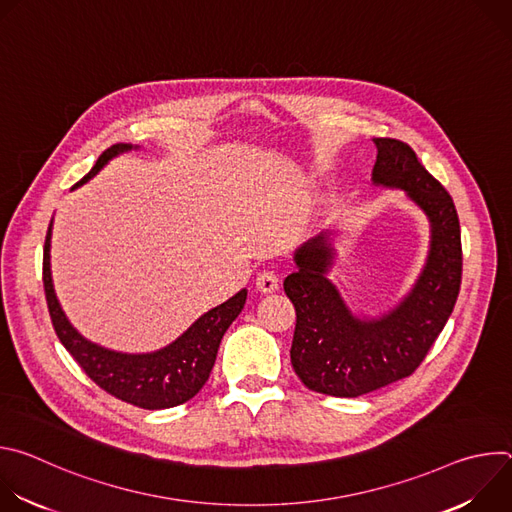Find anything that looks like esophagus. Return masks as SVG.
<instances>
[{"label": "esophagus", "instance_id": "esophagus-1", "mask_svg": "<svg viewBox=\"0 0 512 512\" xmlns=\"http://www.w3.org/2000/svg\"><path fill=\"white\" fill-rule=\"evenodd\" d=\"M257 287L259 291H263V294H269V291H275L279 287V275L271 269V267H265L257 273Z\"/></svg>", "mask_w": 512, "mask_h": 512}]
</instances>
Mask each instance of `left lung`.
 Wrapping results in <instances>:
<instances>
[{"label": "left lung", "instance_id": "left-lung-1", "mask_svg": "<svg viewBox=\"0 0 512 512\" xmlns=\"http://www.w3.org/2000/svg\"><path fill=\"white\" fill-rule=\"evenodd\" d=\"M373 180L401 188L431 223V251L411 294L381 320L360 322L326 279L332 249L324 237L296 253L298 269L283 281L296 308L291 364L316 393L358 397L417 371L444 330L462 283L460 221L452 196L417 160L407 143L377 137Z\"/></svg>", "mask_w": 512, "mask_h": 512}]
</instances>
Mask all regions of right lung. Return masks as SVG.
<instances>
[{"instance_id":"obj_1","label":"right lung","mask_w":512,"mask_h":512,"mask_svg":"<svg viewBox=\"0 0 512 512\" xmlns=\"http://www.w3.org/2000/svg\"><path fill=\"white\" fill-rule=\"evenodd\" d=\"M129 148L131 145H113V148L105 150L93 170L75 186L93 178L113 156ZM50 229L52 225L46 233L42 261V281L48 312L58 340L72 354V358L81 364L87 377L115 399L141 409H168L192 399L208 381L218 344H221L233 320L241 314L247 300V291L241 289L237 296L225 304L206 312L174 344L164 350L152 354L113 352L85 340L68 324L52 287Z\"/></svg>"}]
</instances>
